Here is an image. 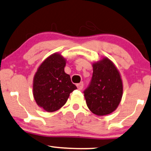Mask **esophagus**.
I'll return each instance as SVG.
<instances>
[{
	"instance_id": "esophagus-1",
	"label": "esophagus",
	"mask_w": 151,
	"mask_h": 151,
	"mask_svg": "<svg viewBox=\"0 0 151 151\" xmlns=\"http://www.w3.org/2000/svg\"><path fill=\"white\" fill-rule=\"evenodd\" d=\"M83 86V82H80V83H77V88L79 90L82 89Z\"/></svg>"
}]
</instances>
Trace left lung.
Masks as SVG:
<instances>
[{"instance_id": "left-lung-1", "label": "left lung", "mask_w": 151, "mask_h": 151, "mask_svg": "<svg viewBox=\"0 0 151 151\" xmlns=\"http://www.w3.org/2000/svg\"><path fill=\"white\" fill-rule=\"evenodd\" d=\"M93 77L84 91V98L89 110L99 116L112 113L121 102L123 83L119 70L112 62L103 57L94 62Z\"/></svg>"}]
</instances>
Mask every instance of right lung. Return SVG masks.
<instances>
[{
    "label": "right lung",
    "instance_id": "add662e5",
    "mask_svg": "<svg viewBox=\"0 0 151 151\" xmlns=\"http://www.w3.org/2000/svg\"><path fill=\"white\" fill-rule=\"evenodd\" d=\"M66 59L55 52L43 60L33 79V96L36 104L48 112L59 110L66 103L77 86L65 72Z\"/></svg>",
    "mask_w": 151,
    "mask_h": 151
}]
</instances>
